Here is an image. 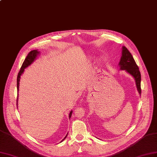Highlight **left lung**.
<instances>
[{
	"mask_svg": "<svg viewBox=\"0 0 157 157\" xmlns=\"http://www.w3.org/2000/svg\"><path fill=\"white\" fill-rule=\"evenodd\" d=\"M119 65L121 70H126V72L133 76L135 79L138 91L140 94H141V74L139 68L136 64L132 55H131L128 49L124 46H123L122 48V56H121Z\"/></svg>",
	"mask_w": 157,
	"mask_h": 157,
	"instance_id": "obj_1",
	"label": "left lung"
}]
</instances>
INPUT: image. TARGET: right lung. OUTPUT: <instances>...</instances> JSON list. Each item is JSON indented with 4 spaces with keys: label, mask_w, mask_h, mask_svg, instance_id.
I'll return each instance as SVG.
<instances>
[{
    "label": "right lung",
    "mask_w": 157,
    "mask_h": 157,
    "mask_svg": "<svg viewBox=\"0 0 157 157\" xmlns=\"http://www.w3.org/2000/svg\"><path fill=\"white\" fill-rule=\"evenodd\" d=\"M39 53H40V52H38V50H36V49L33 50V51L30 52L29 53L27 57L25 58L24 62H23V64L21 66V69H20L19 72L18 73V75H17V92L19 91V81H20V78H21V75L24 72L25 69L27 67H28L29 65H31L34 61V60L36 59V57L38 56V55ZM17 98H18V95H17ZM17 100H18V98H17ZM72 113V111H71V112H70V113H69V118L71 117ZM67 135H68V134L66 135V136L64 138V139H63L61 141H60V142H62V141H63L65 140V138H67Z\"/></svg>",
    "instance_id": "add662e5"
}]
</instances>
